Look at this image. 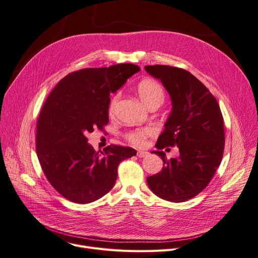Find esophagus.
I'll list each match as a JSON object with an SVG mask.
<instances>
[{"instance_id": "esophagus-1", "label": "esophagus", "mask_w": 258, "mask_h": 258, "mask_svg": "<svg viewBox=\"0 0 258 258\" xmlns=\"http://www.w3.org/2000/svg\"><path fill=\"white\" fill-rule=\"evenodd\" d=\"M147 152L146 151H138V153H137V156L139 157V158H144L145 156H147Z\"/></svg>"}]
</instances>
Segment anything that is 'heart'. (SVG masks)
Segmentation results:
<instances>
[{
	"mask_svg": "<svg viewBox=\"0 0 258 258\" xmlns=\"http://www.w3.org/2000/svg\"><path fill=\"white\" fill-rule=\"evenodd\" d=\"M137 91H138V95H139L140 99L147 107L154 103L161 104L164 100V91L155 80H152V79L142 80L141 83L138 85ZM119 96H120V94L117 93L116 95H114L110 101V105H108V112H110L111 114L115 110V106L117 104ZM152 132L153 131L151 127H144V128L134 131L127 135V139L134 144L141 145V144H143L145 138L147 136H150V135L152 134Z\"/></svg>",
	"mask_w": 258,
	"mask_h": 258,
	"instance_id": "b5f03b06",
	"label": "heart"
}]
</instances>
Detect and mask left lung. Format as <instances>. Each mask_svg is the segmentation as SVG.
Segmentation results:
<instances>
[{"label":"left lung","instance_id":"obj_1","mask_svg":"<svg viewBox=\"0 0 258 258\" xmlns=\"http://www.w3.org/2000/svg\"><path fill=\"white\" fill-rule=\"evenodd\" d=\"M145 71L161 80L171 100V112L152 153L163 160V168L147 184L159 198L180 203L204 190L220 166L225 145L224 119L209 90L191 73L180 68L155 64ZM178 146L180 156L167 160L161 152Z\"/></svg>","mask_w":258,"mask_h":258}]
</instances>
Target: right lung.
I'll return each instance as SVG.
<instances>
[{"instance_id": "obj_1", "label": "right lung", "mask_w": 258, "mask_h": 258, "mask_svg": "<svg viewBox=\"0 0 258 258\" xmlns=\"http://www.w3.org/2000/svg\"><path fill=\"white\" fill-rule=\"evenodd\" d=\"M140 68L132 63L72 72L54 87L39 113L36 154L50 184L63 198L88 204L114 187L121 161L132 147L107 146L96 153L88 133L108 122L110 93H116Z\"/></svg>"}]
</instances>
